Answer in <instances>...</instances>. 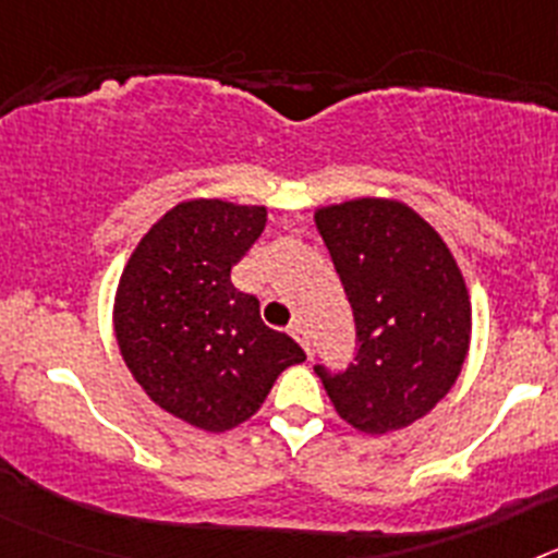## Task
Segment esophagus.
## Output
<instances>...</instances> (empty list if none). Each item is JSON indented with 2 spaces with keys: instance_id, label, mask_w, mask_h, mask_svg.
I'll list each match as a JSON object with an SVG mask.
<instances>
[{
  "instance_id": "1",
  "label": "esophagus",
  "mask_w": 558,
  "mask_h": 558,
  "mask_svg": "<svg viewBox=\"0 0 558 558\" xmlns=\"http://www.w3.org/2000/svg\"><path fill=\"white\" fill-rule=\"evenodd\" d=\"M290 335H293V338L299 340V343H302V347H304V352L310 354V335H307V327H304V322H293V324H290Z\"/></svg>"
}]
</instances>
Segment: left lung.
<instances>
[{
	"instance_id": "1",
	"label": "left lung",
	"mask_w": 558,
	"mask_h": 558,
	"mask_svg": "<svg viewBox=\"0 0 558 558\" xmlns=\"http://www.w3.org/2000/svg\"><path fill=\"white\" fill-rule=\"evenodd\" d=\"M315 229L357 329L347 372L315 366V374L354 430H402L447 397L470 352L472 304L461 268L438 231L402 201L322 206Z\"/></svg>"
}]
</instances>
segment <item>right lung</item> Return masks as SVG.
<instances>
[{"instance_id": "obj_1", "label": "right lung", "mask_w": 558, "mask_h": 558, "mask_svg": "<svg viewBox=\"0 0 558 558\" xmlns=\"http://www.w3.org/2000/svg\"><path fill=\"white\" fill-rule=\"evenodd\" d=\"M268 223L265 206L195 198L133 248L113 299L122 360L147 397L186 425L223 433L254 416L288 366L307 360L265 327L231 268Z\"/></svg>"}]
</instances>
